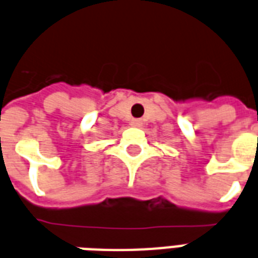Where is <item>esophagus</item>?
I'll return each instance as SVG.
<instances>
[{"instance_id":"esophagus-1","label":"esophagus","mask_w":258,"mask_h":258,"mask_svg":"<svg viewBox=\"0 0 258 258\" xmlns=\"http://www.w3.org/2000/svg\"><path fill=\"white\" fill-rule=\"evenodd\" d=\"M131 124H133L134 127H140V125H142V122H140L139 119H134L133 122H131Z\"/></svg>"}]
</instances>
